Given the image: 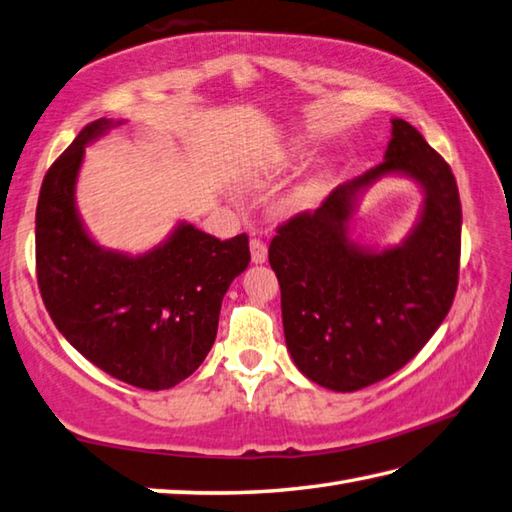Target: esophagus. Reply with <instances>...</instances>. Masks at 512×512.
Returning <instances> with one entry per match:
<instances>
[{
  "label": "esophagus",
  "mask_w": 512,
  "mask_h": 512,
  "mask_svg": "<svg viewBox=\"0 0 512 512\" xmlns=\"http://www.w3.org/2000/svg\"><path fill=\"white\" fill-rule=\"evenodd\" d=\"M250 259L253 264H264L268 259V248L262 239H250Z\"/></svg>",
  "instance_id": "1"
}]
</instances>
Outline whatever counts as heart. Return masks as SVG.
<instances>
[{"instance_id":"obj_1","label":"heart","mask_w":512,"mask_h":512,"mask_svg":"<svg viewBox=\"0 0 512 512\" xmlns=\"http://www.w3.org/2000/svg\"><path fill=\"white\" fill-rule=\"evenodd\" d=\"M295 159H297V146L295 148H288L286 153H282V157L277 159L275 170L268 177H248L246 179V186H250V188H264V186H268L270 179H273L279 173H284V170H288L290 166L295 164ZM328 188H330V173H328V170H324V173H319L315 177L306 179L304 184H299L293 190V193L288 195L286 210H288V213H302V210H308V208L317 206L326 197Z\"/></svg>"}]
</instances>
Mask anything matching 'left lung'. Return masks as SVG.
<instances>
[{
  "instance_id": "1",
  "label": "left lung",
  "mask_w": 512,
  "mask_h": 512,
  "mask_svg": "<svg viewBox=\"0 0 512 512\" xmlns=\"http://www.w3.org/2000/svg\"><path fill=\"white\" fill-rule=\"evenodd\" d=\"M384 162L337 186L315 213L279 226L268 262L282 288L286 348L310 382L353 393L393 375L453 306L462 204L453 170L404 119H390ZM404 176L423 193L399 245L357 243L349 222L368 187Z\"/></svg>"
}]
</instances>
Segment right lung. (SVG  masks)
<instances>
[{
	"label": "right lung",
	"instance_id": "obj_1",
	"mask_svg": "<svg viewBox=\"0 0 512 512\" xmlns=\"http://www.w3.org/2000/svg\"><path fill=\"white\" fill-rule=\"evenodd\" d=\"M124 119H97L75 137L39 190L37 284L70 346L110 377L146 390L184 382L217 337L228 286L248 262V237L226 242L188 222L146 253L99 246L77 210L86 148Z\"/></svg>",
	"mask_w": 512,
	"mask_h": 512
}]
</instances>
